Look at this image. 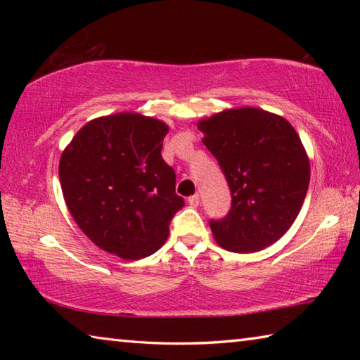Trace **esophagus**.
I'll use <instances>...</instances> for the list:
<instances>
[{
    "label": "esophagus",
    "instance_id": "esophagus-1",
    "mask_svg": "<svg viewBox=\"0 0 360 360\" xmlns=\"http://www.w3.org/2000/svg\"><path fill=\"white\" fill-rule=\"evenodd\" d=\"M188 205L191 206H193V208H197L198 206V203H200V195L198 193H195V195H192V197H188Z\"/></svg>",
    "mask_w": 360,
    "mask_h": 360
}]
</instances>
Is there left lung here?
<instances>
[{
  "mask_svg": "<svg viewBox=\"0 0 360 360\" xmlns=\"http://www.w3.org/2000/svg\"><path fill=\"white\" fill-rule=\"evenodd\" d=\"M203 144L217 158L231 192L229 214L210 227L231 252H257L290 229L309 184V160L288 120L236 108L200 120Z\"/></svg>",
  "mask_w": 360,
  "mask_h": 360,
  "instance_id": "left-lung-1",
  "label": "left lung"
}]
</instances>
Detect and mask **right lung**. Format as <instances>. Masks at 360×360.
I'll list each match as a JSON object with an SVG mask.
<instances>
[{
  "label": "right lung",
  "instance_id": "1",
  "mask_svg": "<svg viewBox=\"0 0 360 360\" xmlns=\"http://www.w3.org/2000/svg\"><path fill=\"white\" fill-rule=\"evenodd\" d=\"M168 125L135 112L85 124L60 157L58 176L72 219L103 251L144 259L163 246L184 206L174 169L162 158Z\"/></svg>",
  "mask_w": 360,
  "mask_h": 360
}]
</instances>
